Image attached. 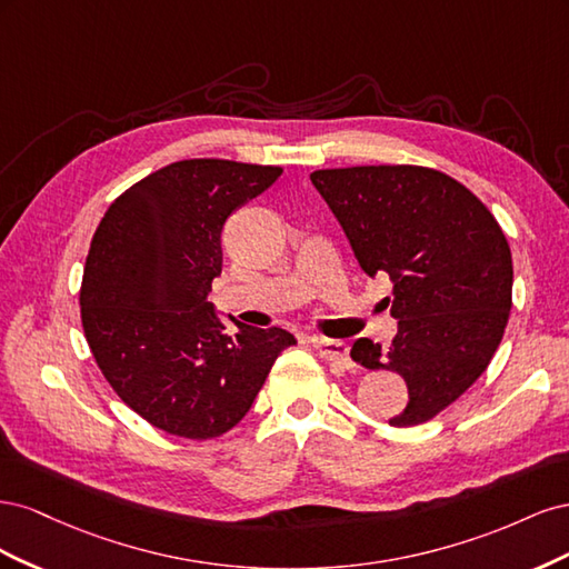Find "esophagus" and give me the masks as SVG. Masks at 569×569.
I'll return each mask as SVG.
<instances>
[{
	"instance_id": "obj_1",
	"label": "esophagus",
	"mask_w": 569,
	"mask_h": 569,
	"mask_svg": "<svg viewBox=\"0 0 569 569\" xmlns=\"http://www.w3.org/2000/svg\"><path fill=\"white\" fill-rule=\"evenodd\" d=\"M313 347L320 358H325L327 363H332L335 368L341 370H351V358H349V343L339 341V339H313Z\"/></svg>"
}]
</instances>
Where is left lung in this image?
<instances>
[{
    "mask_svg": "<svg viewBox=\"0 0 569 569\" xmlns=\"http://www.w3.org/2000/svg\"><path fill=\"white\" fill-rule=\"evenodd\" d=\"M311 180L370 278L387 272L399 335L368 337L351 358L399 372L406 408L391 427L437 418L485 372L512 306V256L491 211L468 187L425 166L313 170Z\"/></svg>",
    "mask_w": 569,
    "mask_h": 569,
    "instance_id": "obj_1",
    "label": "left lung"
}]
</instances>
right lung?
I'll return each instance as SVG.
<instances>
[{"mask_svg":"<svg viewBox=\"0 0 569 569\" xmlns=\"http://www.w3.org/2000/svg\"><path fill=\"white\" fill-rule=\"evenodd\" d=\"M282 176L226 159L170 163L101 218L80 284L84 339L120 401L163 432L216 439L242 420L278 356L280 327L228 335L211 301L228 216Z\"/></svg>","mask_w":569,"mask_h":569,"instance_id":"add662e5","label":"right lung"}]
</instances>
